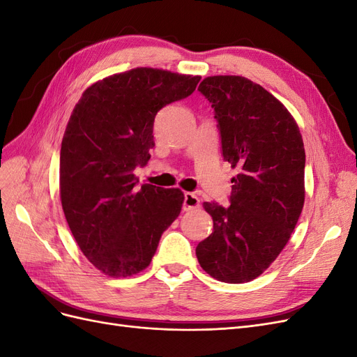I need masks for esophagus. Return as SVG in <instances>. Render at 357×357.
Instances as JSON below:
<instances>
[{
	"label": "esophagus",
	"mask_w": 357,
	"mask_h": 357,
	"mask_svg": "<svg viewBox=\"0 0 357 357\" xmlns=\"http://www.w3.org/2000/svg\"><path fill=\"white\" fill-rule=\"evenodd\" d=\"M199 205H201V201L195 195V193H193V192H186L185 193V201H183V210L189 211V210H193V208H198Z\"/></svg>",
	"instance_id": "esophagus-1"
}]
</instances>
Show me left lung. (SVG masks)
<instances>
[{
    "instance_id": "1",
    "label": "left lung",
    "mask_w": 357,
    "mask_h": 357,
    "mask_svg": "<svg viewBox=\"0 0 357 357\" xmlns=\"http://www.w3.org/2000/svg\"><path fill=\"white\" fill-rule=\"evenodd\" d=\"M198 91L218 121L222 156L240 174L229 205L204 202L213 232L197 245L201 268L223 283L261 275L287 244L304 207L305 150L294 117L240 75L204 79Z\"/></svg>"
}]
</instances>
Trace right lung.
Listing matches in <instances>:
<instances>
[{"label": "right lung", "instance_id": "1", "mask_svg": "<svg viewBox=\"0 0 357 357\" xmlns=\"http://www.w3.org/2000/svg\"><path fill=\"white\" fill-rule=\"evenodd\" d=\"M199 80L134 68L92 84L74 107L61 146L62 210L80 250L105 275L143 271L178 218L183 192L135 190L134 169L150 159L158 112L188 98Z\"/></svg>", "mask_w": 357, "mask_h": 357}]
</instances>
